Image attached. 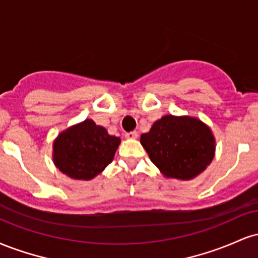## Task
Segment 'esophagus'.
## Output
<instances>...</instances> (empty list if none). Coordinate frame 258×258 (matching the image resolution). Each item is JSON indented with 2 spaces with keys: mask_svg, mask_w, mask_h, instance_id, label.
Wrapping results in <instances>:
<instances>
[{
  "mask_svg": "<svg viewBox=\"0 0 258 258\" xmlns=\"http://www.w3.org/2000/svg\"><path fill=\"white\" fill-rule=\"evenodd\" d=\"M125 137H126V138H128V139H136V138L138 137V132H137V131L128 132V133H126Z\"/></svg>",
  "mask_w": 258,
  "mask_h": 258,
  "instance_id": "esophagus-1",
  "label": "esophagus"
}]
</instances>
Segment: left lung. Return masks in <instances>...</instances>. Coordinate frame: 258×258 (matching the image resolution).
I'll return each instance as SVG.
<instances>
[{
  "label": "left lung",
  "mask_w": 258,
  "mask_h": 258,
  "mask_svg": "<svg viewBox=\"0 0 258 258\" xmlns=\"http://www.w3.org/2000/svg\"><path fill=\"white\" fill-rule=\"evenodd\" d=\"M141 143L162 174L182 180L203 172L215 155L211 130L189 116L161 117L141 136Z\"/></svg>",
  "instance_id": "obj_1"
}]
</instances>
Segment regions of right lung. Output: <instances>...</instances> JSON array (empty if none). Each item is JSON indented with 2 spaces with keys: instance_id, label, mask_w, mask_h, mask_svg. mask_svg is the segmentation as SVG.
<instances>
[{
  "instance_id": "obj_1",
  "label": "right lung",
  "mask_w": 258,
  "mask_h": 258,
  "mask_svg": "<svg viewBox=\"0 0 258 258\" xmlns=\"http://www.w3.org/2000/svg\"><path fill=\"white\" fill-rule=\"evenodd\" d=\"M120 138L94 121L85 120L59 135L53 146L54 164L74 179H92L112 161Z\"/></svg>"
}]
</instances>
